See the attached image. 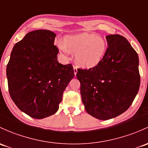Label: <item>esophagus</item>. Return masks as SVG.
Wrapping results in <instances>:
<instances>
[{
    "mask_svg": "<svg viewBox=\"0 0 148 148\" xmlns=\"http://www.w3.org/2000/svg\"><path fill=\"white\" fill-rule=\"evenodd\" d=\"M74 74H77V67L76 66H74Z\"/></svg>",
    "mask_w": 148,
    "mask_h": 148,
    "instance_id": "esophagus-1",
    "label": "esophagus"
}]
</instances>
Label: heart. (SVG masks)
Masks as SVG:
<instances>
[{"mask_svg":"<svg viewBox=\"0 0 148 148\" xmlns=\"http://www.w3.org/2000/svg\"><path fill=\"white\" fill-rule=\"evenodd\" d=\"M57 47L64 53H75L76 62L84 67H94L100 63L107 50V43L103 38L95 34L80 33L66 35L64 42H57Z\"/></svg>","mask_w":148,"mask_h":148,"instance_id":"b5f03b06","label":"heart"}]
</instances>
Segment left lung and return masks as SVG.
Listing matches in <instances>:
<instances>
[{
    "label": "left lung",
    "instance_id": "left-lung-1",
    "mask_svg": "<svg viewBox=\"0 0 148 148\" xmlns=\"http://www.w3.org/2000/svg\"><path fill=\"white\" fill-rule=\"evenodd\" d=\"M106 52L101 62L88 69H77L82 101L88 114L108 120L124 113L140 84L138 55L120 35L106 37Z\"/></svg>",
    "mask_w": 148,
    "mask_h": 148
}]
</instances>
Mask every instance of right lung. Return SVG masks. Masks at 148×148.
<instances>
[{"mask_svg": "<svg viewBox=\"0 0 148 148\" xmlns=\"http://www.w3.org/2000/svg\"><path fill=\"white\" fill-rule=\"evenodd\" d=\"M55 37L47 29L28 32L13 47L6 68L12 100L21 111L36 119L58 111L64 91L74 77L71 64L57 61Z\"/></svg>", "mask_w": 148, "mask_h": 148, "instance_id": "obj_1", "label": "right lung"}]
</instances>
